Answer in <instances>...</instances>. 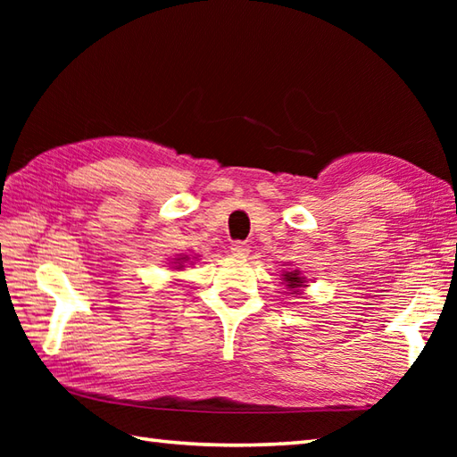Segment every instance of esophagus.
I'll return each mask as SVG.
<instances>
[{"mask_svg": "<svg viewBox=\"0 0 457 457\" xmlns=\"http://www.w3.org/2000/svg\"><path fill=\"white\" fill-rule=\"evenodd\" d=\"M229 251H231V255H234V257H247L249 245L245 244V241H234V244H231V247H229Z\"/></svg>", "mask_w": 457, "mask_h": 457, "instance_id": "obj_1", "label": "esophagus"}]
</instances>
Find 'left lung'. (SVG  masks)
Instances as JSON below:
<instances>
[{"instance_id": "left-lung-1", "label": "left lung", "mask_w": 457, "mask_h": 457, "mask_svg": "<svg viewBox=\"0 0 457 457\" xmlns=\"http://www.w3.org/2000/svg\"><path fill=\"white\" fill-rule=\"evenodd\" d=\"M283 283L287 285V288H290V295H298L300 288L306 287V280L304 277H300V270H285L283 275Z\"/></svg>"}]
</instances>
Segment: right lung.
Returning a JSON list of instances; mask_svg holds the SVG:
<instances>
[{
  "label": "right lung",
  "mask_w": 457,
  "mask_h": 457,
  "mask_svg": "<svg viewBox=\"0 0 457 457\" xmlns=\"http://www.w3.org/2000/svg\"><path fill=\"white\" fill-rule=\"evenodd\" d=\"M188 259H190L188 255H180V257L177 259V267H174V269H179V270H180V269L184 267V265H182V263H184V261H188Z\"/></svg>",
  "instance_id": "obj_1"
}]
</instances>
